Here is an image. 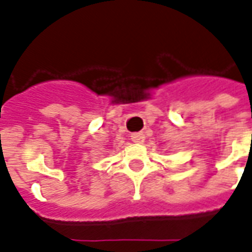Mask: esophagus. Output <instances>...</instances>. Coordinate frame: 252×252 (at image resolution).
Segmentation results:
<instances>
[{
    "label": "esophagus",
    "instance_id": "esophagus-1",
    "mask_svg": "<svg viewBox=\"0 0 252 252\" xmlns=\"http://www.w3.org/2000/svg\"><path fill=\"white\" fill-rule=\"evenodd\" d=\"M130 137H132V141L134 144H142L145 140L144 133H133Z\"/></svg>",
    "mask_w": 252,
    "mask_h": 252
}]
</instances>
